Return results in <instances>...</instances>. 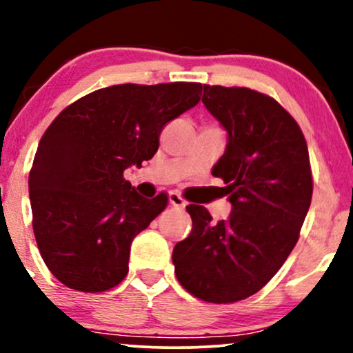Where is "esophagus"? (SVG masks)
<instances>
[{"mask_svg":"<svg viewBox=\"0 0 353 353\" xmlns=\"http://www.w3.org/2000/svg\"><path fill=\"white\" fill-rule=\"evenodd\" d=\"M169 204L174 205V208H177V209H184L185 208V201L182 199V197L177 192L169 194Z\"/></svg>","mask_w":353,"mask_h":353,"instance_id":"esophagus-1","label":"esophagus"}]
</instances>
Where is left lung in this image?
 I'll list each match as a JSON object with an SVG mask.
<instances>
[{
	"label": "left lung",
	"mask_w": 353,
	"mask_h": 353,
	"mask_svg": "<svg viewBox=\"0 0 353 353\" xmlns=\"http://www.w3.org/2000/svg\"><path fill=\"white\" fill-rule=\"evenodd\" d=\"M202 103L229 134L212 174L224 181L232 212L210 224L208 209L189 204L192 230L174 247L172 264L194 297L232 303L259 292L292 252L314 181L301 125L274 98L204 84Z\"/></svg>",
	"instance_id": "8db88e82"
}]
</instances>
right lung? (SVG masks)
<instances>
[{
    "instance_id": "obj_1",
    "label": "right lung",
    "mask_w": 353,
    "mask_h": 353,
    "mask_svg": "<svg viewBox=\"0 0 353 353\" xmlns=\"http://www.w3.org/2000/svg\"><path fill=\"white\" fill-rule=\"evenodd\" d=\"M201 83L116 84L83 96L44 131L30 171L33 232L44 264L79 292L112 289L131 242L168 205L144 199L129 165L149 161L169 121L199 103Z\"/></svg>"
}]
</instances>
